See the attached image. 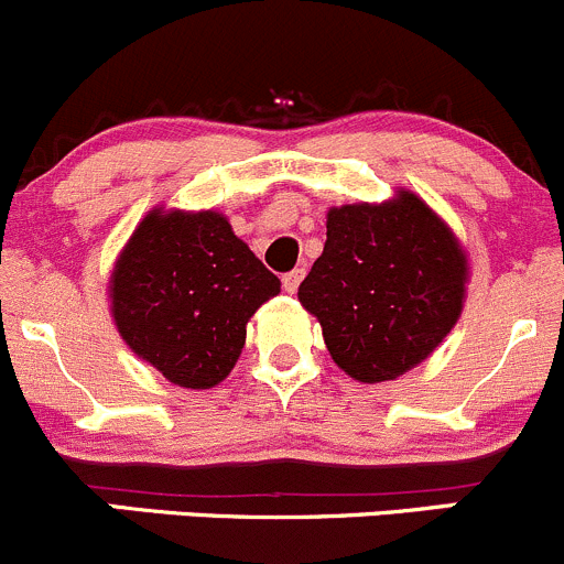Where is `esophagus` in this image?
Instances as JSON below:
<instances>
[{"instance_id": "34e87169", "label": "esophagus", "mask_w": 564, "mask_h": 564, "mask_svg": "<svg viewBox=\"0 0 564 564\" xmlns=\"http://www.w3.org/2000/svg\"><path fill=\"white\" fill-rule=\"evenodd\" d=\"M301 280H304V269H293V271H288V274L282 276V288L288 290V293H295V290H299Z\"/></svg>"}]
</instances>
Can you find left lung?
Instances as JSON below:
<instances>
[{
    "label": "left lung",
    "mask_w": 564,
    "mask_h": 564,
    "mask_svg": "<svg viewBox=\"0 0 564 564\" xmlns=\"http://www.w3.org/2000/svg\"><path fill=\"white\" fill-rule=\"evenodd\" d=\"M466 254L416 194L328 210L326 243L299 288L332 359L365 383L420 365L464 310Z\"/></svg>",
    "instance_id": "left-lung-1"
}]
</instances>
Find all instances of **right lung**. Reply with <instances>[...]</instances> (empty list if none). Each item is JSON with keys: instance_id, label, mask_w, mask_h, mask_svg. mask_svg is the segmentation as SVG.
I'll return each mask as SVG.
<instances>
[{"instance_id": "obj_1", "label": "right lung", "mask_w": 564, "mask_h": 564, "mask_svg": "<svg viewBox=\"0 0 564 564\" xmlns=\"http://www.w3.org/2000/svg\"><path fill=\"white\" fill-rule=\"evenodd\" d=\"M280 280L214 210H153L111 274V315L133 354L172 383L210 389L225 381L247 323Z\"/></svg>"}]
</instances>
